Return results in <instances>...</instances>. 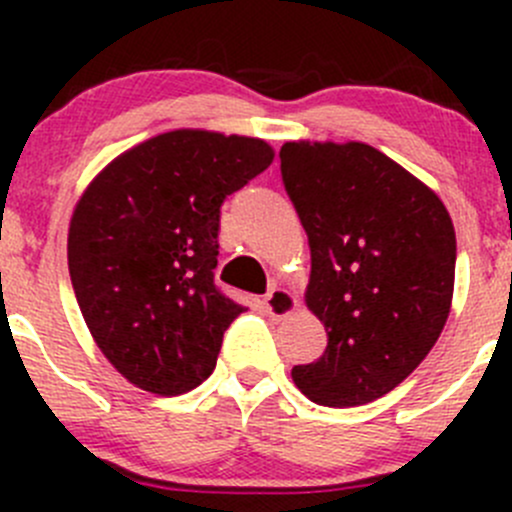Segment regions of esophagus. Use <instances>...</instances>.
I'll use <instances>...</instances> for the list:
<instances>
[{
  "mask_svg": "<svg viewBox=\"0 0 512 512\" xmlns=\"http://www.w3.org/2000/svg\"><path fill=\"white\" fill-rule=\"evenodd\" d=\"M262 304H265V312L272 319H285L297 309V297L285 287H275L272 292L265 294Z\"/></svg>",
  "mask_w": 512,
  "mask_h": 512,
  "instance_id": "1",
  "label": "esophagus"
}]
</instances>
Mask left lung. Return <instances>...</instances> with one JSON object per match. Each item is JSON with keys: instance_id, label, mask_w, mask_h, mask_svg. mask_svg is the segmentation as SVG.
<instances>
[{"instance_id": "obj_1", "label": "left lung", "mask_w": 512, "mask_h": 512, "mask_svg": "<svg viewBox=\"0 0 512 512\" xmlns=\"http://www.w3.org/2000/svg\"><path fill=\"white\" fill-rule=\"evenodd\" d=\"M280 160L312 250L304 302L329 337L292 379L319 406L369 404L441 337L456 277L451 215L428 185L366 143L289 141Z\"/></svg>"}]
</instances>
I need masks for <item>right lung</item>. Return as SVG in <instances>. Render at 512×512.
<instances>
[{
    "label": "right lung",
    "mask_w": 512,
    "mask_h": 512,
    "mask_svg": "<svg viewBox=\"0 0 512 512\" xmlns=\"http://www.w3.org/2000/svg\"><path fill=\"white\" fill-rule=\"evenodd\" d=\"M275 158L260 138L178 128L113 158L76 203L69 275L91 337L133 386L178 396L245 307L213 282L220 205Z\"/></svg>",
    "instance_id": "1"
}]
</instances>
